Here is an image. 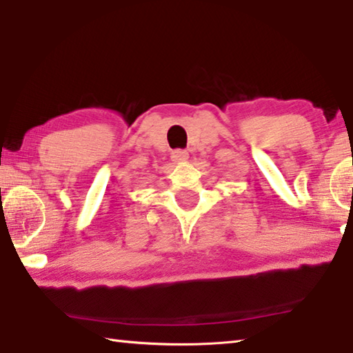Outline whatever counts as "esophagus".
<instances>
[{
    "instance_id": "34e87169",
    "label": "esophagus",
    "mask_w": 353,
    "mask_h": 353,
    "mask_svg": "<svg viewBox=\"0 0 353 353\" xmlns=\"http://www.w3.org/2000/svg\"><path fill=\"white\" fill-rule=\"evenodd\" d=\"M171 159H172V162L183 163V162L188 161V153H186L185 150H174L171 153Z\"/></svg>"
}]
</instances>
